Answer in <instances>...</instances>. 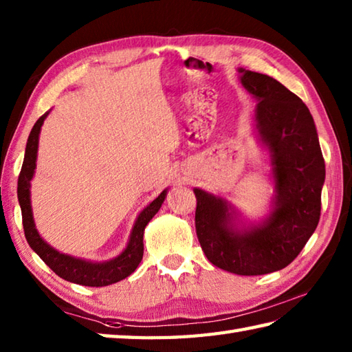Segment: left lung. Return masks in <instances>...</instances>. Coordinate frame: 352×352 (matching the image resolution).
<instances>
[{
	"mask_svg": "<svg viewBox=\"0 0 352 352\" xmlns=\"http://www.w3.org/2000/svg\"><path fill=\"white\" fill-rule=\"evenodd\" d=\"M239 74L258 101L256 130L271 157L272 210L258 226L237 228L228 201L195 188V228L210 263L237 275H263L292 263L315 233L325 162L315 121L300 96L265 74L243 68Z\"/></svg>",
	"mask_w": 352,
	"mask_h": 352,
	"instance_id": "left-lung-1",
	"label": "left lung"
}]
</instances>
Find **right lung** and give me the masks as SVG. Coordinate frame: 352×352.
<instances>
[{
    "label": "right lung",
    "mask_w": 352,
    "mask_h": 352,
    "mask_svg": "<svg viewBox=\"0 0 352 352\" xmlns=\"http://www.w3.org/2000/svg\"><path fill=\"white\" fill-rule=\"evenodd\" d=\"M48 116V111L37 119L33 125L32 131L27 140L24 163H22L21 174L18 178V201L22 212V223H24V233L28 245L54 271L60 278L81 284L89 287H102L121 281L131 275L139 266L142 257H144V231L148 222L154 218V214L160 210L164 198H166L168 189H164L151 204L146 206L138 216L134 227L131 230L130 241L126 243L125 250L118 257L102 261V263H94V261L81 260L77 257H71L68 254H62L52 248L43 241L41 234L37 233L32 199H30V188H32V178L36 169L37 159V146H39V134L41 126Z\"/></svg>",
    "instance_id": "add662e5"
}]
</instances>
